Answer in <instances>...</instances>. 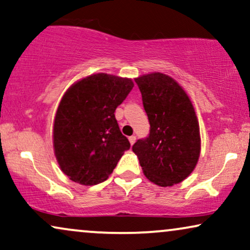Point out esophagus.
Wrapping results in <instances>:
<instances>
[{
	"label": "esophagus",
	"instance_id": "1",
	"mask_svg": "<svg viewBox=\"0 0 250 250\" xmlns=\"http://www.w3.org/2000/svg\"><path fill=\"white\" fill-rule=\"evenodd\" d=\"M129 142H130L131 145H134V143L136 142V137H135V136H130V137H129Z\"/></svg>",
	"mask_w": 250,
	"mask_h": 250
}]
</instances>
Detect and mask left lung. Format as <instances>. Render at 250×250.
<instances>
[{
    "instance_id": "1",
    "label": "left lung",
    "mask_w": 250,
    "mask_h": 250,
    "mask_svg": "<svg viewBox=\"0 0 250 250\" xmlns=\"http://www.w3.org/2000/svg\"><path fill=\"white\" fill-rule=\"evenodd\" d=\"M135 81L151 129L132 151L148 181L162 188L178 184L194 170L200 156V129L191 99L167 74L149 73Z\"/></svg>"
}]
</instances>
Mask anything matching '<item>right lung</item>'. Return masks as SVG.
Returning <instances> with one entry per match:
<instances>
[{"mask_svg":"<svg viewBox=\"0 0 250 250\" xmlns=\"http://www.w3.org/2000/svg\"><path fill=\"white\" fill-rule=\"evenodd\" d=\"M132 88L131 79L97 73L66 90L53 120L52 139L59 167L71 181L103 183L130 148L114 112Z\"/></svg>","mask_w":250,"mask_h":250,"instance_id":"add662e5","label":"right lung"}]
</instances>
